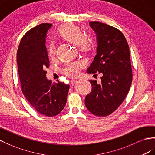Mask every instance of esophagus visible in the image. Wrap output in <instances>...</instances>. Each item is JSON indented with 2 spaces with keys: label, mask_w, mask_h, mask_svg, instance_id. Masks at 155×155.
Instances as JSON below:
<instances>
[{
  "label": "esophagus",
  "mask_w": 155,
  "mask_h": 155,
  "mask_svg": "<svg viewBox=\"0 0 155 155\" xmlns=\"http://www.w3.org/2000/svg\"><path fill=\"white\" fill-rule=\"evenodd\" d=\"M77 82V80H71V81H70V84H72V85H73V84H74L75 83H76Z\"/></svg>",
  "instance_id": "esophagus-1"
}]
</instances>
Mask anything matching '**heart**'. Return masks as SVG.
Listing matches in <instances>:
<instances>
[{"label": "heart", "instance_id": "b5f03b06", "mask_svg": "<svg viewBox=\"0 0 155 155\" xmlns=\"http://www.w3.org/2000/svg\"><path fill=\"white\" fill-rule=\"evenodd\" d=\"M57 34L61 39L69 42L75 46H78L79 50L82 52L88 51L91 48L92 38L88 34L83 33L80 27L74 24H65L59 27ZM56 52L54 43L51 42L48 47V55L53 59ZM85 66L84 61L77 60L67 62L62 69V73L69 77H75L80 73L81 69Z\"/></svg>", "mask_w": 155, "mask_h": 155}]
</instances>
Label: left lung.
I'll return each instance as SVG.
<instances>
[{
	"instance_id": "1",
	"label": "left lung",
	"mask_w": 155,
	"mask_h": 155,
	"mask_svg": "<svg viewBox=\"0 0 155 155\" xmlns=\"http://www.w3.org/2000/svg\"><path fill=\"white\" fill-rule=\"evenodd\" d=\"M90 25L97 35V54L87 69L88 73H101V83L90 80L92 91L85 105L90 113L106 117L120 106L132 81L130 49L124 35L115 27L98 21Z\"/></svg>"
}]
</instances>
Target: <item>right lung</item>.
<instances>
[{
    "label": "right lung",
    "mask_w": 155,
    "mask_h": 155,
    "mask_svg": "<svg viewBox=\"0 0 155 155\" xmlns=\"http://www.w3.org/2000/svg\"><path fill=\"white\" fill-rule=\"evenodd\" d=\"M50 23H41L24 35L17 52V63L22 92L31 106L43 115L56 116L64 109L69 85L52 84L46 78L49 59L45 45Z\"/></svg>",
    "instance_id": "obj_1"
}]
</instances>
